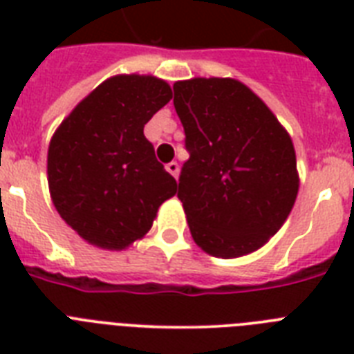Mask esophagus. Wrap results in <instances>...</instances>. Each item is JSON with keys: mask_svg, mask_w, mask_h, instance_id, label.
Returning a JSON list of instances; mask_svg holds the SVG:
<instances>
[{"mask_svg": "<svg viewBox=\"0 0 354 354\" xmlns=\"http://www.w3.org/2000/svg\"><path fill=\"white\" fill-rule=\"evenodd\" d=\"M165 169H167V171H169V172H171V174H172V176H174V178H178V174H180V165H178L176 161H171V163H167Z\"/></svg>", "mask_w": 354, "mask_h": 354, "instance_id": "obj_1", "label": "esophagus"}]
</instances>
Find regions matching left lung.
I'll use <instances>...</instances> for the list:
<instances>
[{
	"label": "left lung",
	"mask_w": 354,
	"mask_h": 354,
	"mask_svg": "<svg viewBox=\"0 0 354 354\" xmlns=\"http://www.w3.org/2000/svg\"><path fill=\"white\" fill-rule=\"evenodd\" d=\"M185 130L182 200L194 242L213 257L255 252L296 202V150L285 127L246 84L194 77L174 82Z\"/></svg>",
	"instance_id": "obj_1"
}]
</instances>
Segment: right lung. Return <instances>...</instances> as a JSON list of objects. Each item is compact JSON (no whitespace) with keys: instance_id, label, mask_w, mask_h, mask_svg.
<instances>
[{"instance_id":"add662e5","label":"right lung","mask_w":354,"mask_h":354,"mask_svg":"<svg viewBox=\"0 0 354 354\" xmlns=\"http://www.w3.org/2000/svg\"><path fill=\"white\" fill-rule=\"evenodd\" d=\"M172 99L152 75H115L73 108L53 133L47 183L58 215L86 242L124 250L152 227L176 180L156 160L143 128Z\"/></svg>"}]
</instances>
